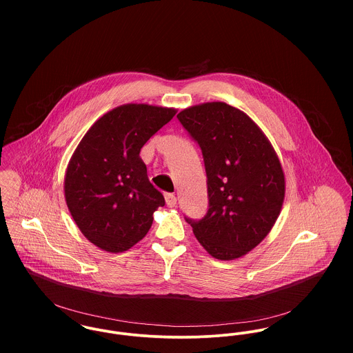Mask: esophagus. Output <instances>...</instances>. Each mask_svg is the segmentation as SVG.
I'll return each instance as SVG.
<instances>
[{
	"label": "esophagus",
	"instance_id": "1",
	"mask_svg": "<svg viewBox=\"0 0 353 353\" xmlns=\"http://www.w3.org/2000/svg\"><path fill=\"white\" fill-rule=\"evenodd\" d=\"M165 203H167L168 208H174V206L176 205V197H175V194H171V193L165 194Z\"/></svg>",
	"mask_w": 353,
	"mask_h": 353
}]
</instances>
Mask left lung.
Listing matches in <instances>:
<instances>
[{"label":"left lung","instance_id":"obj_1","mask_svg":"<svg viewBox=\"0 0 353 353\" xmlns=\"http://www.w3.org/2000/svg\"><path fill=\"white\" fill-rule=\"evenodd\" d=\"M176 117L200 144L208 176L209 209L201 220L186 221L213 258H241L266 238L281 212L280 159L252 118L224 101L192 105Z\"/></svg>","mask_w":353,"mask_h":353}]
</instances>
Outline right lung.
<instances>
[{
	"label": "right lung",
	"instance_id": "obj_1",
	"mask_svg": "<svg viewBox=\"0 0 353 353\" xmlns=\"http://www.w3.org/2000/svg\"><path fill=\"white\" fill-rule=\"evenodd\" d=\"M176 111L145 103L118 105L101 115L73 152L65 201L81 234L101 250L133 248L150 231L153 212L164 206L140 151Z\"/></svg>",
	"mask_w": 353,
	"mask_h": 353
}]
</instances>
